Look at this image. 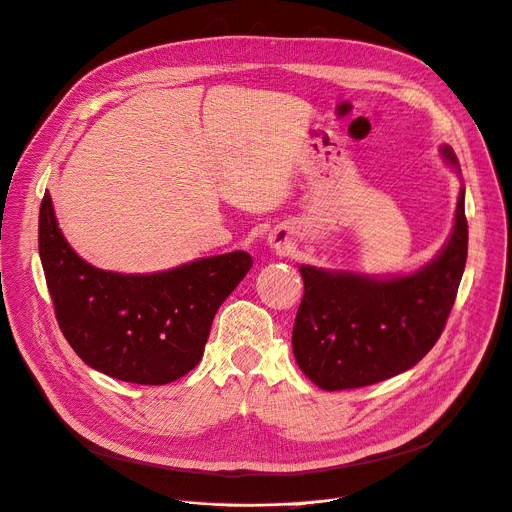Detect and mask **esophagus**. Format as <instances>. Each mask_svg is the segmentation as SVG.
Segmentation results:
<instances>
[{
	"label": "esophagus",
	"mask_w": 512,
	"mask_h": 512,
	"mask_svg": "<svg viewBox=\"0 0 512 512\" xmlns=\"http://www.w3.org/2000/svg\"><path fill=\"white\" fill-rule=\"evenodd\" d=\"M269 245L273 247V249H280V251H290V247H292V235H290V230H286V228H275L271 235H269Z\"/></svg>",
	"instance_id": "esophagus-1"
}]
</instances>
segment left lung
I'll return each mask as SVG.
<instances>
[{"label": "left lung", "mask_w": 512, "mask_h": 512, "mask_svg": "<svg viewBox=\"0 0 512 512\" xmlns=\"http://www.w3.org/2000/svg\"><path fill=\"white\" fill-rule=\"evenodd\" d=\"M443 155L457 167L449 147ZM466 190L459 192L453 235L418 273L371 280L355 273L300 267V302L292 349L304 374L322 390L384 382L421 361L439 341L468 259Z\"/></svg>", "instance_id": "1"}]
</instances>
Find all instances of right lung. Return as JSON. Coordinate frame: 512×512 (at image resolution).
Returning a JSON list of instances; mask_svg holds the SVG:
<instances>
[{"mask_svg": "<svg viewBox=\"0 0 512 512\" xmlns=\"http://www.w3.org/2000/svg\"><path fill=\"white\" fill-rule=\"evenodd\" d=\"M38 251L59 329L102 374L145 386L194 369L216 310L253 265L245 251L151 275H122L85 263L65 241L51 196L38 216Z\"/></svg>", "mask_w": 512, "mask_h": 512, "instance_id": "add662e5", "label": "right lung"}]
</instances>
